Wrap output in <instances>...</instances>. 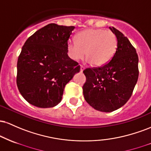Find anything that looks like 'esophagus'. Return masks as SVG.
<instances>
[{
  "label": "esophagus",
  "mask_w": 151,
  "mask_h": 151,
  "mask_svg": "<svg viewBox=\"0 0 151 151\" xmlns=\"http://www.w3.org/2000/svg\"><path fill=\"white\" fill-rule=\"evenodd\" d=\"M84 69H85V68H84V67H83V66H81V67H80V72H82L84 70Z\"/></svg>",
  "instance_id": "34e87169"
}]
</instances>
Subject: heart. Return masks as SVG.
I'll return each mask as SVG.
<instances>
[{
    "mask_svg": "<svg viewBox=\"0 0 151 151\" xmlns=\"http://www.w3.org/2000/svg\"><path fill=\"white\" fill-rule=\"evenodd\" d=\"M75 42H69L67 52L69 58L79 61L84 57L93 66L106 64L114 56L117 47V40L111 31L89 28L79 32Z\"/></svg>",
    "mask_w": 151,
    "mask_h": 151,
    "instance_id": "obj_1",
    "label": "heart"
}]
</instances>
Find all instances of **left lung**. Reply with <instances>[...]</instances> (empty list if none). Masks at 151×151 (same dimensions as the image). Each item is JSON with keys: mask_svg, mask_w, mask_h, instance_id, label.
I'll return each mask as SVG.
<instances>
[{"mask_svg": "<svg viewBox=\"0 0 151 151\" xmlns=\"http://www.w3.org/2000/svg\"><path fill=\"white\" fill-rule=\"evenodd\" d=\"M117 40L111 60L98 68L84 70L83 86L86 101L96 110L111 112L123 106L132 94L138 78V57L127 37L115 27H109Z\"/></svg>", "mask_w": 151, "mask_h": 151, "instance_id": "8db88e82", "label": "left lung"}]
</instances>
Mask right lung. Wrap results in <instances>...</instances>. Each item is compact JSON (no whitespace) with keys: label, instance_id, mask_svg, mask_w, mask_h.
Wrapping results in <instances>:
<instances>
[{"label":"right lung","instance_id":"right-lung-1","mask_svg":"<svg viewBox=\"0 0 151 151\" xmlns=\"http://www.w3.org/2000/svg\"><path fill=\"white\" fill-rule=\"evenodd\" d=\"M74 28L48 24L24 44L17 64V85L30 104L39 108L58 105L65 85L80 71V66L69 58L67 52Z\"/></svg>","mask_w":151,"mask_h":151}]
</instances>
